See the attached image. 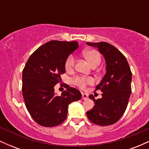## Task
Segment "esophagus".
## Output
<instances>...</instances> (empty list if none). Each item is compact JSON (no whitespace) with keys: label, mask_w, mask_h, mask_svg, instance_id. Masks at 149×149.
Returning a JSON list of instances; mask_svg holds the SVG:
<instances>
[{"label":"esophagus","mask_w":149,"mask_h":149,"mask_svg":"<svg viewBox=\"0 0 149 149\" xmlns=\"http://www.w3.org/2000/svg\"><path fill=\"white\" fill-rule=\"evenodd\" d=\"M82 99L83 100H87L88 99V95L86 93H82Z\"/></svg>","instance_id":"34e87169"}]
</instances>
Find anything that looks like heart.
I'll return each instance as SVG.
<instances>
[{
  "instance_id": "obj_1",
  "label": "heart",
  "mask_w": 149,
  "mask_h": 149,
  "mask_svg": "<svg viewBox=\"0 0 149 149\" xmlns=\"http://www.w3.org/2000/svg\"><path fill=\"white\" fill-rule=\"evenodd\" d=\"M84 57L88 60L92 66H99L102 61V56L100 53L96 49H91L85 50L84 53ZM76 59L73 54H71L67 57L65 61V69L66 71H71L75 66ZM73 83L79 88L84 89L89 84H92L94 83L93 78H85V77H76L73 79Z\"/></svg>"
}]
</instances>
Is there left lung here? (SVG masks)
<instances>
[{
    "label": "left lung",
    "instance_id": "1",
    "mask_svg": "<svg viewBox=\"0 0 149 149\" xmlns=\"http://www.w3.org/2000/svg\"><path fill=\"white\" fill-rule=\"evenodd\" d=\"M86 44L97 47L107 64V73L95 89L102 92V97L95 100L92 95L89 96L95 106L87 116L94 124L111 125L119 120L127 107L132 91L130 68L125 57L113 45L106 42Z\"/></svg>",
    "mask_w": 149,
    "mask_h": 149
}]
</instances>
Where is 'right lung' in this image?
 <instances>
[{"label": "right lung", "instance_id": "1", "mask_svg": "<svg viewBox=\"0 0 149 149\" xmlns=\"http://www.w3.org/2000/svg\"><path fill=\"white\" fill-rule=\"evenodd\" d=\"M78 47L76 41L51 40L38 47L26 61L22 73V95L29 113L40 125L51 127L62 123L69 104L81 99L79 90L68 85L61 96L55 95L54 88L61 82L66 59Z\"/></svg>", "mask_w": 149, "mask_h": 149}]
</instances>
